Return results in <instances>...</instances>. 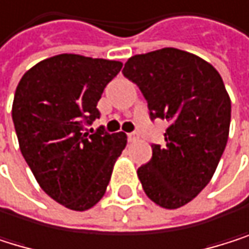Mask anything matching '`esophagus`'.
<instances>
[{
  "instance_id": "34e87169",
  "label": "esophagus",
  "mask_w": 249,
  "mask_h": 249,
  "mask_svg": "<svg viewBox=\"0 0 249 249\" xmlns=\"http://www.w3.org/2000/svg\"><path fill=\"white\" fill-rule=\"evenodd\" d=\"M138 138H140V136H138V133H136V132L127 133V141H129V142H133V141H136Z\"/></svg>"
}]
</instances>
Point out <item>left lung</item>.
Returning a JSON list of instances; mask_svg holds the SVG:
<instances>
[{
  "label": "left lung",
  "mask_w": 249,
  "mask_h": 249,
  "mask_svg": "<svg viewBox=\"0 0 249 249\" xmlns=\"http://www.w3.org/2000/svg\"><path fill=\"white\" fill-rule=\"evenodd\" d=\"M123 75L140 88L150 119L169 123L165 145L153 144L138 169L145 195L177 209L213 178L229 138L231 104L218 71L196 54L166 47L132 56Z\"/></svg>",
  "instance_id": "8db88e82"
}]
</instances>
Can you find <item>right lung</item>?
<instances>
[{
    "label": "right lung",
    "instance_id": "obj_1",
    "mask_svg": "<svg viewBox=\"0 0 249 249\" xmlns=\"http://www.w3.org/2000/svg\"><path fill=\"white\" fill-rule=\"evenodd\" d=\"M117 60L57 54L32 67L18 84L13 123L22 156L40 187L57 203L86 211L104 196L126 133L104 126L84 132L101 113L105 86L122 70Z\"/></svg>",
    "mask_w": 249,
    "mask_h": 249
}]
</instances>
